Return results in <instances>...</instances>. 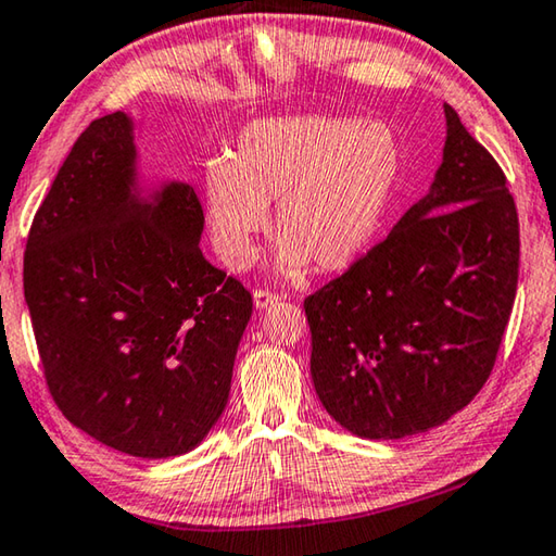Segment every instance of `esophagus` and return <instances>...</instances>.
<instances>
[{"label":"esophagus","instance_id":"obj_1","mask_svg":"<svg viewBox=\"0 0 556 556\" xmlns=\"http://www.w3.org/2000/svg\"><path fill=\"white\" fill-rule=\"evenodd\" d=\"M278 293H270V290H263L258 288L256 293H253V305H256V309H266L270 307L273 303H278Z\"/></svg>","mask_w":556,"mask_h":556}]
</instances>
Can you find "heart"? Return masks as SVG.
Listing matches in <instances>:
<instances>
[{"label":"heart","mask_w":556,"mask_h":556,"mask_svg":"<svg viewBox=\"0 0 556 556\" xmlns=\"http://www.w3.org/2000/svg\"><path fill=\"white\" fill-rule=\"evenodd\" d=\"M401 173V139L386 122L329 114L251 122L229 159L204 168V217L214 251L233 270L251 266L276 200L280 276L295 278L309 263L342 270L381 231Z\"/></svg>","instance_id":"obj_1"}]
</instances>
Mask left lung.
<instances>
[{"label":"left lung","instance_id":"1","mask_svg":"<svg viewBox=\"0 0 556 556\" xmlns=\"http://www.w3.org/2000/svg\"><path fill=\"white\" fill-rule=\"evenodd\" d=\"M444 116L430 192L305 300L315 391L364 440L427 432L469 405L493 371L518 290L508 180L450 104Z\"/></svg>","mask_w":556,"mask_h":556}]
</instances>
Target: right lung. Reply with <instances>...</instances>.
Returning a JSON list of instances; mask_svg holds the SVG:
<instances>
[{"label":"right lung","mask_w":556,"mask_h":556,"mask_svg":"<svg viewBox=\"0 0 556 556\" xmlns=\"http://www.w3.org/2000/svg\"><path fill=\"white\" fill-rule=\"evenodd\" d=\"M202 229L188 182L143 198L124 112L80 134L34 217L24 298L48 391L116 452H190L227 407L253 303L202 256Z\"/></svg>","instance_id":"1"}]
</instances>
